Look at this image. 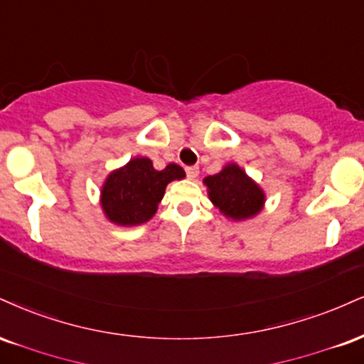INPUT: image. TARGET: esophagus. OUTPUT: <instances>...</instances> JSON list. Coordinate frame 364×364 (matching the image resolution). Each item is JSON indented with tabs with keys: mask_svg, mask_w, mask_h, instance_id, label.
<instances>
[{
	"mask_svg": "<svg viewBox=\"0 0 364 364\" xmlns=\"http://www.w3.org/2000/svg\"><path fill=\"white\" fill-rule=\"evenodd\" d=\"M198 173H200V169L196 168V166H188L186 168V176L190 179H195L196 176H198Z\"/></svg>",
	"mask_w": 364,
	"mask_h": 364,
	"instance_id": "esophagus-1",
	"label": "esophagus"
}]
</instances>
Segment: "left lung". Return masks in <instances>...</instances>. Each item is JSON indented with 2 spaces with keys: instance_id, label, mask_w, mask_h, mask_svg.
Listing matches in <instances>:
<instances>
[{
  "instance_id": "8db88e82",
  "label": "left lung",
  "mask_w": 364,
  "mask_h": 364,
  "mask_svg": "<svg viewBox=\"0 0 364 364\" xmlns=\"http://www.w3.org/2000/svg\"><path fill=\"white\" fill-rule=\"evenodd\" d=\"M203 183L208 188L210 201L232 220H246L264 207V191L234 163L227 164L220 173L207 176Z\"/></svg>"
}]
</instances>
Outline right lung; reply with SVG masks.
Returning <instances> with one entry per match:
<instances>
[{"label":"right lung","instance_id":"right-lung-1","mask_svg":"<svg viewBox=\"0 0 364 364\" xmlns=\"http://www.w3.org/2000/svg\"><path fill=\"white\" fill-rule=\"evenodd\" d=\"M178 164L157 171L147 157H134L124 168L112 171L102 188V208L107 218L122 227L140 225L151 220L163 200L166 186L185 178Z\"/></svg>","mask_w":364,"mask_h":364}]
</instances>
